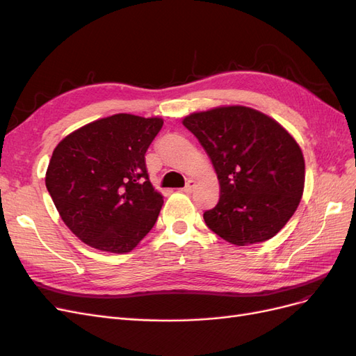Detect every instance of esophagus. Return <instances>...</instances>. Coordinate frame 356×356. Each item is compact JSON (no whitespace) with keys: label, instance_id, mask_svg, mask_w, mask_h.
Here are the masks:
<instances>
[{"label":"esophagus","instance_id":"obj_1","mask_svg":"<svg viewBox=\"0 0 356 356\" xmlns=\"http://www.w3.org/2000/svg\"><path fill=\"white\" fill-rule=\"evenodd\" d=\"M196 184H197V182H196L195 179H188V181L186 182V187H184V188H182V190H184L186 193H191L193 190H195Z\"/></svg>","mask_w":356,"mask_h":356}]
</instances>
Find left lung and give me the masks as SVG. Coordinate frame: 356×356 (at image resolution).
<instances>
[{
    "mask_svg": "<svg viewBox=\"0 0 356 356\" xmlns=\"http://www.w3.org/2000/svg\"><path fill=\"white\" fill-rule=\"evenodd\" d=\"M207 152L220 182L208 227L236 246L272 239L297 211L306 166L300 145L275 118L243 105H222L182 118Z\"/></svg>",
    "mask_w": 356,
    "mask_h": 356,
    "instance_id": "left-lung-1",
    "label": "left lung"
}]
</instances>
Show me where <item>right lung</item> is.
Returning <instances> with one entry per match:
<instances>
[{
	"label": "right lung",
	"mask_w": 356,
	"mask_h": 356,
	"mask_svg": "<svg viewBox=\"0 0 356 356\" xmlns=\"http://www.w3.org/2000/svg\"><path fill=\"white\" fill-rule=\"evenodd\" d=\"M163 118L114 114L81 126L53 149L46 187L67 227L95 250L131 252L153 229L163 196L145 152Z\"/></svg>",
	"instance_id": "1"
}]
</instances>
